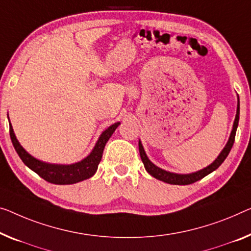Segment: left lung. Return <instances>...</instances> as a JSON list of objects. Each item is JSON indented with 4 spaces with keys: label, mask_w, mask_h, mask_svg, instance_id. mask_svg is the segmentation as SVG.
Wrapping results in <instances>:
<instances>
[{
    "label": "left lung",
    "mask_w": 251,
    "mask_h": 251,
    "mask_svg": "<svg viewBox=\"0 0 251 251\" xmlns=\"http://www.w3.org/2000/svg\"><path fill=\"white\" fill-rule=\"evenodd\" d=\"M239 115H240V101H239V97H238L237 114H235L232 130H231L229 140H227L226 147L223 148L221 153L218 155V158L209 164V166L204 168V169H201L196 171V173H192V174H176V173H170V171L161 169V168L156 167L154 163L150 161V159L148 158L147 153H145L143 145H142V142L140 140L138 141V150H140V155H141L142 161H143L145 170H147L152 177L158 179V180H161L163 182H167V184H171V185H189V184H193V182L201 180V179L204 178L205 176H207L211 173H213L214 170L218 169V168L223 163L224 160L226 159L227 154L230 153L231 149H232V145L234 143L235 132H237V128H238Z\"/></svg>",
    "instance_id": "left-lung-1"
}]
</instances>
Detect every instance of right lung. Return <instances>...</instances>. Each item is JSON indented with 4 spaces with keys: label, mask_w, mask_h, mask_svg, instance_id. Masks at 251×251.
<instances>
[{
    "label": "right lung",
    "mask_w": 251,
    "mask_h": 251,
    "mask_svg": "<svg viewBox=\"0 0 251 251\" xmlns=\"http://www.w3.org/2000/svg\"><path fill=\"white\" fill-rule=\"evenodd\" d=\"M9 124L11 141H12L14 149H16L17 153L25 166L30 168L32 171H35L37 175H39L46 181L51 182V184L71 185L91 178L96 174L97 169H98V164L101 161L104 145H106L110 136L113 135L116 128L121 125V123H115V124L108 127L107 129H104L101 135L99 136L98 141H97L95 148L90 152V154L85 156L84 159H82L81 161L71 164L48 163L33 158L19 143L16 134L13 132L12 125L10 123V119Z\"/></svg>",
    "instance_id": "right-lung-1"
}]
</instances>
